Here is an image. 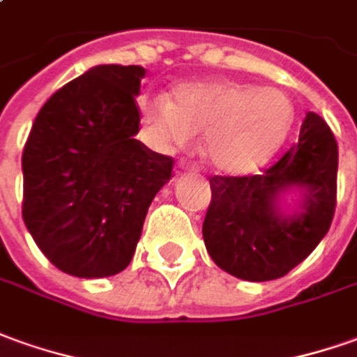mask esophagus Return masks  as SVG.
Wrapping results in <instances>:
<instances>
[{
    "mask_svg": "<svg viewBox=\"0 0 357 357\" xmlns=\"http://www.w3.org/2000/svg\"><path fill=\"white\" fill-rule=\"evenodd\" d=\"M178 171H184V173H198V165L178 161Z\"/></svg>",
    "mask_w": 357,
    "mask_h": 357,
    "instance_id": "1",
    "label": "esophagus"
}]
</instances>
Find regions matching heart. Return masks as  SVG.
I'll use <instances>...</instances> for the list:
<instances>
[{
    "instance_id": "b5f03b06",
    "label": "heart",
    "mask_w": 357,
    "mask_h": 357,
    "mask_svg": "<svg viewBox=\"0 0 357 357\" xmlns=\"http://www.w3.org/2000/svg\"><path fill=\"white\" fill-rule=\"evenodd\" d=\"M149 134L165 146H186L206 134V155L223 173L247 174L266 165L291 132L296 110L284 91L237 81H192L171 100L139 102Z\"/></svg>"
}]
</instances>
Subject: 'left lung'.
Listing matches in <instances>:
<instances>
[{
    "label": "left lung",
    "instance_id": "obj_1",
    "mask_svg": "<svg viewBox=\"0 0 357 357\" xmlns=\"http://www.w3.org/2000/svg\"><path fill=\"white\" fill-rule=\"evenodd\" d=\"M338 144L323 118L307 112L299 139L260 174L211 176L202 233L211 260L249 282L286 276L331 229L336 210ZM299 185L304 211L282 216L277 198Z\"/></svg>",
    "mask_w": 357,
    "mask_h": 357
}]
</instances>
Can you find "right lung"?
I'll return each mask as SVG.
<instances>
[{
    "label": "right lung",
    "mask_w": 357,
    "mask_h": 357,
    "mask_svg": "<svg viewBox=\"0 0 357 357\" xmlns=\"http://www.w3.org/2000/svg\"><path fill=\"white\" fill-rule=\"evenodd\" d=\"M146 70L97 66L44 102L23 149V220L61 272L107 278L136 252L149 204L173 176V157L139 132Z\"/></svg>",
    "instance_id": "right-lung-1"
}]
</instances>
